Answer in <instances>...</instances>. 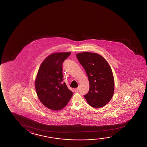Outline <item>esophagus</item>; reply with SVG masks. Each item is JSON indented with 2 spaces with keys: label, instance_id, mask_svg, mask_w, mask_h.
<instances>
[{
  "label": "esophagus",
  "instance_id": "obj_1",
  "mask_svg": "<svg viewBox=\"0 0 147 147\" xmlns=\"http://www.w3.org/2000/svg\"><path fill=\"white\" fill-rule=\"evenodd\" d=\"M79 91V88H76V89H75V92H76V93H77V92H78Z\"/></svg>",
  "mask_w": 147,
  "mask_h": 147
}]
</instances>
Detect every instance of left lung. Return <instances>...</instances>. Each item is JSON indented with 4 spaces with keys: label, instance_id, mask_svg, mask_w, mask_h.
<instances>
[{
    "label": "left lung",
    "instance_id": "8db88e82",
    "mask_svg": "<svg viewBox=\"0 0 147 147\" xmlns=\"http://www.w3.org/2000/svg\"><path fill=\"white\" fill-rule=\"evenodd\" d=\"M76 56L89 81V92L84 96L92 107H102L111 100L114 94V76L110 65L97 53L83 52Z\"/></svg>",
    "mask_w": 147,
    "mask_h": 147
}]
</instances>
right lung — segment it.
Returning a JSON list of instances; mask_svg holds the SVG:
<instances>
[{
  "label": "right lung",
  "mask_w": 147,
  "mask_h": 147,
  "mask_svg": "<svg viewBox=\"0 0 147 147\" xmlns=\"http://www.w3.org/2000/svg\"><path fill=\"white\" fill-rule=\"evenodd\" d=\"M71 52L54 53L42 62L35 81L37 96L43 105L50 110L58 111L65 107L72 92L63 82L62 64Z\"/></svg>",
  "instance_id": "add662e5"
}]
</instances>
